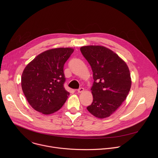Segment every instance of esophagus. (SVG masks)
I'll return each mask as SVG.
<instances>
[{"instance_id": "esophagus-1", "label": "esophagus", "mask_w": 158, "mask_h": 158, "mask_svg": "<svg viewBox=\"0 0 158 158\" xmlns=\"http://www.w3.org/2000/svg\"><path fill=\"white\" fill-rule=\"evenodd\" d=\"M84 91V89L83 87H80L79 89H77V92L79 93H83Z\"/></svg>"}]
</instances>
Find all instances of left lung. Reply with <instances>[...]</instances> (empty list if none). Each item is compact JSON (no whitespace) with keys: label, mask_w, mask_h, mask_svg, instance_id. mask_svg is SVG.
Masks as SVG:
<instances>
[{"label":"left lung","mask_w":158,"mask_h":158,"mask_svg":"<svg viewBox=\"0 0 158 158\" xmlns=\"http://www.w3.org/2000/svg\"><path fill=\"white\" fill-rule=\"evenodd\" d=\"M80 50L93 73V101L87 109L96 118H107L120 107L130 91L128 67L118 54L104 46H83Z\"/></svg>","instance_id":"obj_1"}]
</instances>
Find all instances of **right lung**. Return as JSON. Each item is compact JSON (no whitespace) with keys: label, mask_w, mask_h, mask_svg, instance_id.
I'll return each mask as SVG.
<instances>
[{"label":"right lung","mask_w":158,"mask_h":158,"mask_svg":"<svg viewBox=\"0 0 158 158\" xmlns=\"http://www.w3.org/2000/svg\"><path fill=\"white\" fill-rule=\"evenodd\" d=\"M74 52L72 48H56L35 57L22 73L21 85L33 109L44 114L59 110L69 93L64 88V65Z\"/></svg>","instance_id":"1"}]
</instances>
